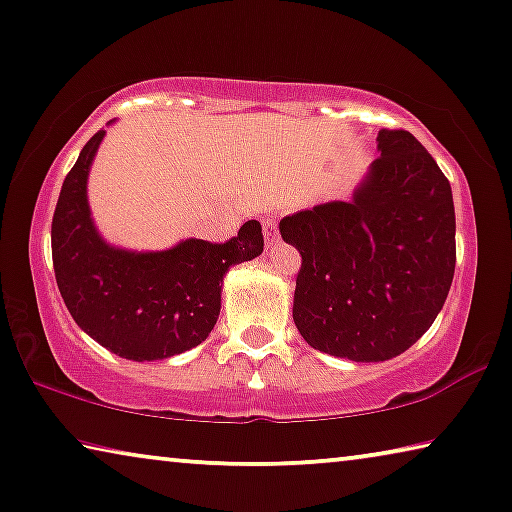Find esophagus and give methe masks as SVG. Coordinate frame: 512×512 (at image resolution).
I'll return each instance as SVG.
<instances>
[{
    "mask_svg": "<svg viewBox=\"0 0 512 512\" xmlns=\"http://www.w3.org/2000/svg\"><path fill=\"white\" fill-rule=\"evenodd\" d=\"M263 233H265V244H268V249L272 247V244L279 242L277 224H274L272 219H265V221H263Z\"/></svg>",
    "mask_w": 512,
    "mask_h": 512,
    "instance_id": "34e87169",
    "label": "esophagus"
}]
</instances>
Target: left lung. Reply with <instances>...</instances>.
<instances>
[{"mask_svg":"<svg viewBox=\"0 0 512 512\" xmlns=\"http://www.w3.org/2000/svg\"><path fill=\"white\" fill-rule=\"evenodd\" d=\"M351 201L279 221L302 256L293 321L311 348L383 362L429 330L455 274L450 182L409 131L383 129Z\"/></svg>","mask_w":512,"mask_h":512,"instance_id":"obj_1","label":"left lung"}]
</instances>
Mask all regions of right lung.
Returning a JSON list of instances; mask_svg holds the SVG:
<instances>
[{
    "label": "right lung",
    "mask_w": 512,
    "mask_h": 512,
    "mask_svg": "<svg viewBox=\"0 0 512 512\" xmlns=\"http://www.w3.org/2000/svg\"><path fill=\"white\" fill-rule=\"evenodd\" d=\"M103 136L106 129L87 140L59 191L50 231L57 288L78 328L110 353L164 360L210 337L226 272L263 254L261 224L247 221L226 244L187 238L161 251L115 247L99 233L87 201Z\"/></svg>",
    "instance_id": "1"
}]
</instances>
